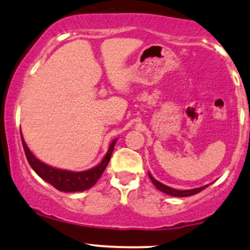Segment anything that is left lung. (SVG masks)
I'll use <instances>...</instances> for the list:
<instances>
[{"label": "left lung", "mask_w": 250, "mask_h": 250, "mask_svg": "<svg viewBox=\"0 0 250 250\" xmlns=\"http://www.w3.org/2000/svg\"><path fill=\"white\" fill-rule=\"evenodd\" d=\"M149 178L151 179L152 184H154L159 191L164 192V193H167L169 195H172V197H190V195L199 193L200 191H203L204 188H206L207 186H208V185H205V186H201V188H192V190H176V188H170V186H167V185L162 184V183H159L158 180H156L154 177L151 176V173H149Z\"/></svg>", "instance_id": "8db88e82"}]
</instances>
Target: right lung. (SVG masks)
I'll use <instances>...</instances> for the list:
<instances>
[{"mask_svg": "<svg viewBox=\"0 0 250 250\" xmlns=\"http://www.w3.org/2000/svg\"><path fill=\"white\" fill-rule=\"evenodd\" d=\"M21 138H22V144L24 152H25L26 159H28L30 167L34 169L36 173L41 177L42 179H44L45 182H47L51 184L53 188H56L57 190L62 191V192H80L85 191L91 188L93 185L98 182L99 178L101 177V174L104 173V169L109 163L110 156L113 154L114 146H115L116 141L114 140L110 143L109 149H108L106 156L101 161L100 164H98L96 167H92V169L81 171V172H73V171H67V170H62V169H56V167H50V165L44 164L43 162H41L37 159L30 151V149L26 146L25 141L23 140L22 133H21Z\"/></svg>", "mask_w": 250, "mask_h": 250, "instance_id": "1", "label": "right lung"}]
</instances>
